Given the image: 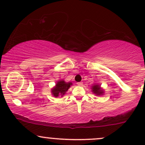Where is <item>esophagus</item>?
Instances as JSON below:
<instances>
[{"mask_svg": "<svg viewBox=\"0 0 145 145\" xmlns=\"http://www.w3.org/2000/svg\"><path fill=\"white\" fill-rule=\"evenodd\" d=\"M77 84L78 86H82V82H78Z\"/></svg>", "mask_w": 145, "mask_h": 145, "instance_id": "obj_1", "label": "esophagus"}]
</instances>
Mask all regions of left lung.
<instances>
[{"label":"left lung","instance_id":"1","mask_svg":"<svg viewBox=\"0 0 145 145\" xmlns=\"http://www.w3.org/2000/svg\"><path fill=\"white\" fill-rule=\"evenodd\" d=\"M92 89H93V92L95 94L97 95H101L103 93V91L101 89L100 86H99V85L93 86Z\"/></svg>","mask_w":145,"mask_h":145}]
</instances>
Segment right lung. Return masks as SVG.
<instances>
[{
    "instance_id": "add662e5",
    "label": "right lung",
    "mask_w": 145,
    "mask_h": 145,
    "mask_svg": "<svg viewBox=\"0 0 145 145\" xmlns=\"http://www.w3.org/2000/svg\"><path fill=\"white\" fill-rule=\"evenodd\" d=\"M72 84L71 82H65V81H59L56 83V86L52 89V93L54 97H58L59 95H63L65 93L66 91H67L68 89L70 87V86Z\"/></svg>"
}]
</instances>
